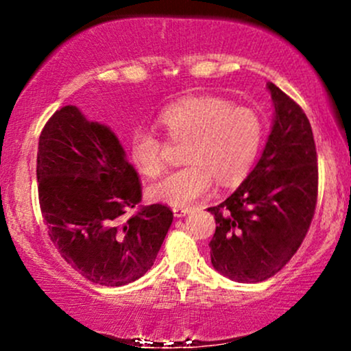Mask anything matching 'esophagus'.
Returning a JSON list of instances; mask_svg holds the SVG:
<instances>
[{"label":"esophagus","mask_w":351,"mask_h":351,"mask_svg":"<svg viewBox=\"0 0 351 351\" xmlns=\"http://www.w3.org/2000/svg\"><path fill=\"white\" fill-rule=\"evenodd\" d=\"M191 213V208H184V206H173V215L176 217H183Z\"/></svg>","instance_id":"34e87169"}]
</instances>
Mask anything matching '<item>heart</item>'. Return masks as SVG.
Segmentation results:
<instances>
[{
    "label": "heart",
    "mask_w": 351,
    "mask_h": 351,
    "mask_svg": "<svg viewBox=\"0 0 351 351\" xmlns=\"http://www.w3.org/2000/svg\"><path fill=\"white\" fill-rule=\"evenodd\" d=\"M156 128L168 142L183 143L186 167L153 183L148 195L170 206H188L206 195L213 180L237 183L247 175L264 142V122L254 108L201 95L171 104L156 117ZM128 160L140 175L162 173L163 143L148 130H136L128 143Z\"/></svg>",
    "instance_id": "b5f03b06"
}]
</instances>
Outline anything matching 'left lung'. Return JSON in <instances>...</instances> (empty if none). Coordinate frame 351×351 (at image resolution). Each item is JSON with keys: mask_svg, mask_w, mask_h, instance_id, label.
Masks as SVG:
<instances>
[{"mask_svg": "<svg viewBox=\"0 0 351 351\" xmlns=\"http://www.w3.org/2000/svg\"><path fill=\"white\" fill-rule=\"evenodd\" d=\"M274 102L271 135L254 170L217 206L211 264L236 282H263L292 259L315 213L317 150L310 122L287 94L267 84Z\"/></svg>", "mask_w": 351, "mask_h": 351, "instance_id": "8db88e82", "label": "left lung"}]
</instances>
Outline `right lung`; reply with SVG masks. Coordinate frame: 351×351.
<instances>
[{"label": "right lung", "instance_id": "right-lung-1", "mask_svg": "<svg viewBox=\"0 0 351 351\" xmlns=\"http://www.w3.org/2000/svg\"><path fill=\"white\" fill-rule=\"evenodd\" d=\"M39 206L60 256L87 280L130 284L152 267L171 226L165 204L142 201L138 173L107 125L66 106L44 125L38 147Z\"/></svg>", "mask_w": 351, "mask_h": 351}]
</instances>
